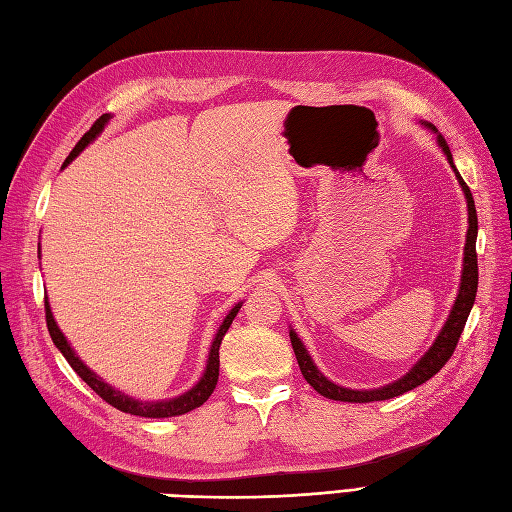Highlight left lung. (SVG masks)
<instances>
[{"mask_svg": "<svg viewBox=\"0 0 512 512\" xmlns=\"http://www.w3.org/2000/svg\"><path fill=\"white\" fill-rule=\"evenodd\" d=\"M425 126L436 132V126H431V123H425ZM436 141L440 145V149L444 151V156L451 164V168L455 170L457 181L461 185L463 194H466L468 200V235H466V247H463V271H461V284H459V292H457V299L453 303L451 314H448L446 322L442 331L438 333L436 342L431 344V348L421 356V361H418L406 376H401L399 380L380 386V389H367V391H354V389H344V386H339L335 382H331L327 376H322V371L314 365L312 356L305 350L303 342L297 337L290 329V344L294 350V356H297V363L301 367V374L307 380L309 386H314V391H318L322 397H329L333 401H348V404H369V401H384V399H393L397 395H404L416 386H421L423 382H427L429 378H433L438 374V371L446 365V361L451 359L459 337L463 333V327H466V320L470 316V309L474 305L476 299V288H478V260H476V235H478V218H476V207H474V198L472 192L466 185V181L461 179V175L457 173V168L453 164V156H451V149H448V143L444 141V136L438 134Z\"/></svg>", "mask_w": 512, "mask_h": 512, "instance_id": "obj_1", "label": "left lung"}]
</instances>
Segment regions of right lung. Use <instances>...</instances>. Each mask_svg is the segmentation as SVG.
I'll return each instance as SVG.
<instances>
[{
  "label": "right lung",
  "instance_id": "1",
  "mask_svg": "<svg viewBox=\"0 0 512 512\" xmlns=\"http://www.w3.org/2000/svg\"><path fill=\"white\" fill-rule=\"evenodd\" d=\"M108 119H111V115H102L94 126L89 128V132H85V136L81 138L79 143H76V147L70 151V156L66 158V162H64V166H68L76 156H79V153L94 141V138L104 130V126L108 123ZM239 309H241V303H237L235 307L230 309L228 312V316L224 318V322L220 324V329H218V333H215V339H213V344H211V350H209V361H207V369H205V374H203V378L198 380V384L196 386H192V389L188 391V393H183V395H179V397H173V399H162V401H138V399H134V397H130V395H126V393H121V391H115L111 384H106L100 376H96L94 371H91L79 356L74 354V350L70 348V344H68V339L64 337V333L59 331V327H57V322H55V318H53V312H51V305H49V299H44V314H46V327H49V333H51V339H53V344L59 348V352L66 356V361L70 363V367L76 371V374H79L85 382H87V386H91V389H94L106 404H111L113 408H117V410H121V412H126V414H134V416H145V418H168V416H179V414H185V412H190V410H194V408H198V406H203L205 401L211 397V393H213V389H215V384H218V376H220V344H222V339H224V335H226V331H228V327L232 324V320H235V316L239 314Z\"/></svg>",
  "mask_w": 512,
  "mask_h": 512
}]
</instances>
